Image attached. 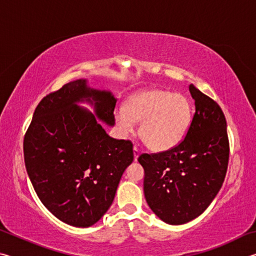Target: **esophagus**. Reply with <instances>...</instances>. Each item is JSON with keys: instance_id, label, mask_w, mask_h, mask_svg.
Wrapping results in <instances>:
<instances>
[{"instance_id": "1", "label": "esophagus", "mask_w": 256, "mask_h": 256, "mask_svg": "<svg viewBox=\"0 0 256 256\" xmlns=\"http://www.w3.org/2000/svg\"><path fill=\"white\" fill-rule=\"evenodd\" d=\"M140 152H141L140 149H138V146H134V148H133V154H134V160H136V162L138 160V154H140Z\"/></svg>"}]
</instances>
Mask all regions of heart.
Instances as JSON below:
<instances>
[{
    "label": "heart",
    "mask_w": 256,
    "mask_h": 256,
    "mask_svg": "<svg viewBox=\"0 0 256 256\" xmlns=\"http://www.w3.org/2000/svg\"><path fill=\"white\" fill-rule=\"evenodd\" d=\"M141 122V140L154 151H166L183 140L192 122L188 99L164 89L140 92L128 99L125 110L116 112V123L124 133Z\"/></svg>",
    "instance_id": "heart-1"
}]
</instances>
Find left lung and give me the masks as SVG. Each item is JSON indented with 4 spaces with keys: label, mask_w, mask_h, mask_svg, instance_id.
Listing matches in <instances>:
<instances>
[{
    "label": "left lung",
    "mask_w": 256,
    "mask_h": 256,
    "mask_svg": "<svg viewBox=\"0 0 256 256\" xmlns=\"http://www.w3.org/2000/svg\"><path fill=\"white\" fill-rule=\"evenodd\" d=\"M190 92L196 112L183 140L170 150L138 158L144 170L146 200L170 224H183L200 216L219 192L228 167L222 110L194 84H190Z\"/></svg>",
    "instance_id": "obj_1"
}]
</instances>
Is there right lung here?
I'll return each instance as SVG.
<instances>
[{
	"instance_id": "add662e5",
	"label": "right lung",
	"mask_w": 256,
	"mask_h": 256,
	"mask_svg": "<svg viewBox=\"0 0 256 256\" xmlns=\"http://www.w3.org/2000/svg\"><path fill=\"white\" fill-rule=\"evenodd\" d=\"M96 116L112 125L116 99L86 86L64 84L42 99L24 138L26 170L42 204L74 227L96 224L110 209L124 170L133 162V144L105 132L92 112L76 106L92 102Z\"/></svg>"
}]
</instances>
